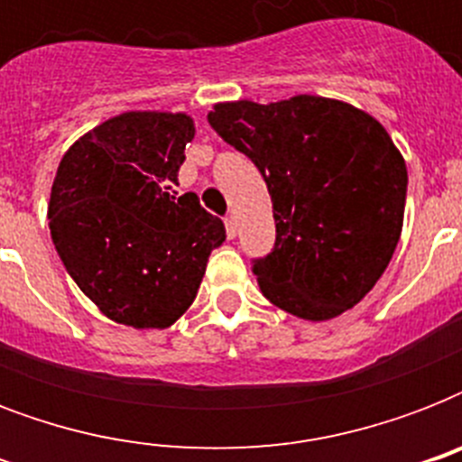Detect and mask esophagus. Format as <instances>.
<instances>
[{
  "label": "esophagus",
  "instance_id": "obj_1",
  "mask_svg": "<svg viewBox=\"0 0 462 462\" xmlns=\"http://www.w3.org/2000/svg\"><path fill=\"white\" fill-rule=\"evenodd\" d=\"M225 230H227V237L235 239L239 232V225H237V217L235 216H227L225 217Z\"/></svg>",
  "mask_w": 462,
  "mask_h": 462
}]
</instances>
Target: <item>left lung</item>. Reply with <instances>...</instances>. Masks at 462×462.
Listing matches in <instances>:
<instances>
[{
  "label": "left lung",
  "instance_id": "obj_1",
  "mask_svg": "<svg viewBox=\"0 0 462 462\" xmlns=\"http://www.w3.org/2000/svg\"><path fill=\"white\" fill-rule=\"evenodd\" d=\"M210 126L252 158L273 201L275 249L254 263L268 302L330 321L376 285L401 239L408 167L369 112L321 96L216 103Z\"/></svg>",
  "mask_w": 462,
  "mask_h": 462
}]
</instances>
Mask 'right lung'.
Listing matches in <instances>:
<instances>
[{
  "instance_id": "add662e5",
  "label": "right lung",
  "mask_w": 462,
  "mask_h": 462,
  "mask_svg": "<svg viewBox=\"0 0 462 462\" xmlns=\"http://www.w3.org/2000/svg\"><path fill=\"white\" fill-rule=\"evenodd\" d=\"M187 112L129 110L93 126L61 158L47 203L69 275L107 319L167 328L194 302L220 217L170 194L194 139Z\"/></svg>"
}]
</instances>
